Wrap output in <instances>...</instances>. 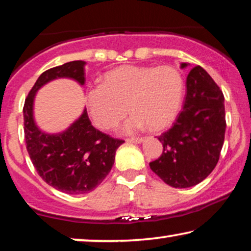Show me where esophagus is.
I'll return each mask as SVG.
<instances>
[{"label": "esophagus", "instance_id": "esophagus-1", "mask_svg": "<svg viewBox=\"0 0 251 251\" xmlns=\"http://www.w3.org/2000/svg\"><path fill=\"white\" fill-rule=\"evenodd\" d=\"M126 141H128V143H132V144H140V143H143L144 141V138H128V139H126Z\"/></svg>", "mask_w": 251, "mask_h": 251}]
</instances>
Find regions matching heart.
<instances>
[{
  "mask_svg": "<svg viewBox=\"0 0 251 251\" xmlns=\"http://www.w3.org/2000/svg\"><path fill=\"white\" fill-rule=\"evenodd\" d=\"M183 95V79L172 65L143 67L123 65L107 72L103 85L87 93V104L93 121L99 128H115L126 114V132H133L148 126L161 130L173 121L179 111Z\"/></svg>",
  "mask_w": 251,
  "mask_h": 251,
  "instance_id": "heart-1",
  "label": "heart"
}]
</instances>
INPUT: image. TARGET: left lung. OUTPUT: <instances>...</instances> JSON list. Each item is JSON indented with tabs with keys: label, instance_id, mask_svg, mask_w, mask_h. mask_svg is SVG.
<instances>
[{
	"label": "left lung",
	"instance_id": "8db88e82",
	"mask_svg": "<svg viewBox=\"0 0 251 251\" xmlns=\"http://www.w3.org/2000/svg\"><path fill=\"white\" fill-rule=\"evenodd\" d=\"M187 65L181 63V68ZM225 126L222 90L201 67L192 68L182 111L168 131L157 137L163 152L150 163L151 170L171 187L196 186L219 162Z\"/></svg>",
	"mask_w": 251,
	"mask_h": 251
}]
</instances>
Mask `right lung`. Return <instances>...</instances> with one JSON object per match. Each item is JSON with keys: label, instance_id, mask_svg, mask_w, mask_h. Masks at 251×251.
Wrapping results in <instances>:
<instances>
[{"label": "right lung", "instance_id": "obj_1", "mask_svg": "<svg viewBox=\"0 0 251 251\" xmlns=\"http://www.w3.org/2000/svg\"><path fill=\"white\" fill-rule=\"evenodd\" d=\"M85 64L72 61L43 72L24 105L25 139L32 164L47 184L69 195L87 194L100 184L114 164L118 147L125 143L97 130L86 108L62 133L47 134L36 126L32 115L36 92L56 78H71L83 85Z\"/></svg>", "mask_w": 251, "mask_h": 251}]
</instances>
